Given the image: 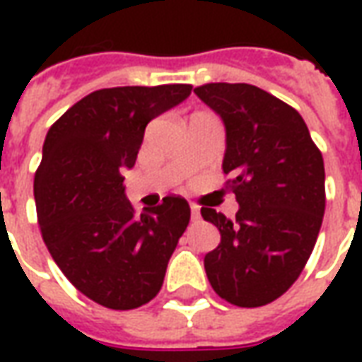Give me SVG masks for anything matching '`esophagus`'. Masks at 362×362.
Masks as SVG:
<instances>
[{
	"label": "esophagus",
	"mask_w": 362,
	"mask_h": 362,
	"mask_svg": "<svg viewBox=\"0 0 362 362\" xmlns=\"http://www.w3.org/2000/svg\"><path fill=\"white\" fill-rule=\"evenodd\" d=\"M189 211H192V221L199 219V207H197V205H189Z\"/></svg>",
	"instance_id": "1"
}]
</instances>
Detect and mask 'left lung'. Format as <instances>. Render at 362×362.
Masks as SVG:
<instances>
[{
	"mask_svg": "<svg viewBox=\"0 0 362 362\" xmlns=\"http://www.w3.org/2000/svg\"><path fill=\"white\" fill-rule=\"evenodd\" d=\"M227 129L223 170L238 202L236 219L202 207L221 243L205 256L213 291L227 303L256 308L298 279L310 258L326 209V173L303 116L246 83L194 89Z\"/></svg>",
	"mask_w": 362,
	"mask_h": 362,
	"instance_id": "1",
	"label": "left lung"
}]
</instances>
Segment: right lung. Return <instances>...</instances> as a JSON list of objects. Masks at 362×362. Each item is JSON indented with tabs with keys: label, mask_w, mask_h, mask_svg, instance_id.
I'll return each instance as SVG.
<instances>
[{
	"label": "right lung",
	"mask_w": 362,
	"mask_h": 362,
	"mask_svg": "<svg viewBox=\"0 0 362 362\" xmlns=\"http://www.w3.org/2000/svg\"><path fill=\"white\" fill-rule=\"evenodd\" d=\"M192 85L112 87L90 93L48 129L35 176L44 244L77 291L112 310L153 300L189 223L180 196L135 215L124 194L145 127L180 104Z\"/></svg>",
	"instance_id": "right-lung-1"
}]
</instances>
